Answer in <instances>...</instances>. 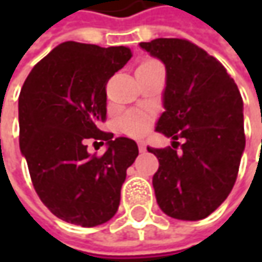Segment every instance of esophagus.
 I'll use <instances>...</instances> for the list:
<instances>
[{
    "mask_svg": "<svg viewBox=\"0 0 262 262\" xmlns=\"http://www.w3.org/2000/svg\"><path fill=\"white\" fill-rule=\"evenodd\" d=\"M138 150H140L141 153L146 150V144H144V141H138Z\"/></svg>",
    "mask_w": 262,
    "mask_h": 262,
    "instance_id": "esophagus-1",
    "label": "esophagus"
}]
</instances>
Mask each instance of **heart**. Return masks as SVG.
<instances>
[{"instance_id": "1", "label": "heart", "mask_w": 262, "mask_h": 262, "mask_svg": "<svg viewBox=\"0 0 262 262\" xmlns=\"http://www.w3.org/2000/svg\"><path fill=\"white\" fill-rule=\"evenodd\" d=\"M153 66H160L157 61H153V59H148V61H144L140 67H153ZM147 121L144 116L138 115V114H129V115H125L124 118H121L119 121V131L124 133V134H129V136H136V134H140L146 129Z\"/></svg>"}]
</instances>
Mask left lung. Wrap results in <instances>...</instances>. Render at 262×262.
<instances>
[{
	"label": "left lung",
	"mask_w": 262,
	"mask_h": 262,
	"mask_svg": "<svg viewBox=\"0 0 262 262\" xmlns=\"http://www.w3.org/2000/svg\"><path fill=\"white\" fill-rule=\"evenodd\" d=\"M140 46L166 67L165 112L156 131L175 140L172 147H147L159 160L157 204L173 219H206L236 182L245 148L242 96L220 61L186 39L160 37Z\"/></svg>",
	"instance_id": "left-lung-1"
}]
</instances>
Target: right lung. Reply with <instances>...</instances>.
<instances>
[{"instance_id":"obj_1","label":"right lung","mask_w":262,"mask_h":262,"mask_svg":"<svg viewBox=\"0 0 262 262\" xmlns=\"http://www.w3.org/2000/svg\"><path fill=\"white\" fill-rule=\"evenodd\" d=\"M126 46L64 42L30 71L18 97L20 150L36 194L58 219L93 227L115 216L136 141L99 129L106 84L131 59ZM90 141L106 142L102 157Z\"/></svg>"}]
</instances>
